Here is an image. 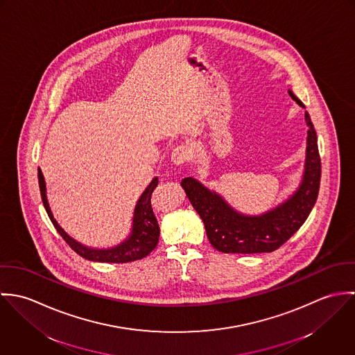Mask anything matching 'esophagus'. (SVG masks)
I'll use <instances>...</instances> for the list:
<instances>
[{
    "instance_id": "esophagus-1",
    "label": "esophagus",
    "mask_w": 355,
    "mask_h": 355,
    "mask_svg": "<svg viewBox=\"0 0 355 355\" xmlns=\"http://www.w3.org/2000/svg\"><path fill=\"white\" fill-rule=\"evenodd\" d=\"M191 157H193V155H191V150H190V148H189L187 145H178V146L173 149V152H172L171 159H172L173 164L182 165V164L190 161Z\"/></svg>"
}]
</instances>
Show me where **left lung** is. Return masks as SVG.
Returning a JSON list of instances; mask_svg holds the SVG:
<instances>
[{
    "instance_id": "obj_1",
    "label": "left lung",
    "mask_w": 355,
    "mask_h": 355,
    "mask_svg": "<svg viewBox=\"0 0 355 355\" xmlns=\"http://www.w3.org/2000/svg\"><path fill=\"white\" fill-rule=\"evenodd\" d=\"M288 93L293 100L304 106L291 92ZM304 120L309 131L302 184L287 202L262 216H242L194 178L182 180V187L201 216L207 239L216 250L227 254L270 253L284 245L306 221L318 196L321 158L317 134L307 112Z\"/></svg>"
}]
</instances>
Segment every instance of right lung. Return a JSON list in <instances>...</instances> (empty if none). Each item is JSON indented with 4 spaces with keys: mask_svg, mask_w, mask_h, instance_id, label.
<instances>
[{
    "mask_svg": "<svg viewBox=\"0 0 355 355\" xmlns=\"http://www.w3.org/2000/svg\"><path fill=\"white\" fill-rule=\"evenodd\" d=\"M38 182H40V191L42 197V202L46 209V213L51 218V224L57 230V232L61 235V238L68 243V246L79 254L80 257L96 261V262H112V263H124L131 262L135 259H142L144 257L149 255L155 249L159 238V227L157 223V218L154 216L152 207V194L154 189L158 184V179L154 178L148 189L141 196L139 201L137 203L135 211H134V225H132V234L131 236L121 245L107 249V250H94L82 246L76 241H73L71 236H68L64 230L57 224L51 214L49 203L46 200V189H45V179L42 175V171L38 168Z\"/></svg>",
    "mask_w": 355,
    "mask_h": 355,
    "instance_id": "add662e5",
    "label": "right lung"
}]
</instances>
